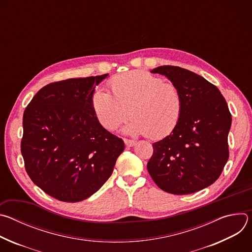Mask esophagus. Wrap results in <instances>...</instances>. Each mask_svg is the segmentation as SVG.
Returning a JSON list of instances; mask_svg holds the SVG:
<instances>
[{"label": "esophagus", "instance_id": "obj_1", "mask_svg": "<svg viewBox=\"0 0 252 252\" xmlns=\"http://www.w3.org/2000/svg\"><path fill=\"white\" fill-rule=\"evenodd\" d=\"M124 141H125L126 147H133L135 145V142H136L133 139H127V138H124Z\"/></svg>", "mask_w": 252, "mask_h": 252}]
</instances>
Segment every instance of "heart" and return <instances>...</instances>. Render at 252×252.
<instances>
[{"mask_svg": "<svg viewBox=\"0 0 252 252\" xmlns=\"http://www.w3.org/2000/svg\"><path fill=\"white\" fill-rule=\"evenodd\" d=\"M109 86L112 94L96 90L92 95L93 111L104 128L115 130L130 116L126 132L158 139L176 126L183 96L174 84L145 70H131L112 79Z\"/></svg>", "mask_w": 252, "mask_h": 252, "instance_id": "b5f03b06", "label": "heart"}]
</instances>
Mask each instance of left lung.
Masks as SVG:
<instances>
[{"mask_svg":"<svg viewBox=\"0 0 252 252\" xmlns=\"http://www.w3.org/2000/svg\"><path fill=\"white\" fill-rule=\"evenodd\" d=\"M165 76L183 96L181 118L169 135L153 143L148 170L172 194H189L212 185L229 157L231 115L220 90L192 71L174 65L152 70Z\"/></svg>","mask_w":252,"mask_h":252,"instance_id":"left-lung-1","label":"left lung"}]
</instances>
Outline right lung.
Segmentation results:
<instances>
[{"label": "right lung", "mask_w": 252, "mask_h": 252, "mask_svg": "<svg viewBox=\"0 0 252 252\" xmlns=\"http://www.w3.org/2000/svg\"><path fill=\"white\" fill-rule=\"evenodd\" d=\"M107 74L68 79L42 88L23 117L21 153L32 182L65 202L87 199L112 175L124 140L99 124L94 88Z\"/></svg>", "instance_id": "1"}]
</instances>
